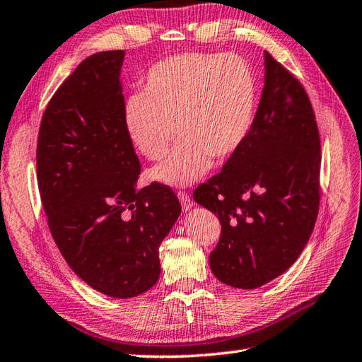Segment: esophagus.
<instances>
[{
	"label": "esophagus",
	"instance_id": "34e87169",
	"mask_svg": "<svg viewBox=\"0 0 362 362\" xmlns=\"http://www.w3.org/2000/svg\"><path fill=\"white\" fill-rule=\"evenodd\" d=\"M178 198H180V203H181V206H182V209H186V211H189V209L195 204V203L190 199V197L187 195V192H184V190H180V192H178Z\"/></svg>",
	"mask_w": 362,
	"mask_h": 362
}]
</instances>
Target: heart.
<instances>
[{
	"label": "heart",
	"mask_w": 362,
	"mask_h": 362,
	"mask_svg": "<svg viewBox=\"0 0 362 362\" xmlns=\"http://www.w3.org/2000/svg\"><path fill=\"white\" fill-rule=\"evenodd\" d=\"M259 86L251 65L235 54L186 52L155 63L142 94L128 95L124 128L133 147L160 160L175 133L180 142L153 180L187 186L243 146L252 130Z\"/></svg>",
	"instance_id": "heart-1"
}]
</instances>
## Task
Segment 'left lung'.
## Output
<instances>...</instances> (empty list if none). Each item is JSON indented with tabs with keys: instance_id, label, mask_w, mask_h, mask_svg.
<instances>
[{
	"instance_id": "1",
	"label": "left lung",
	"mask_w": 362,
	"mask_h": 362,
	"mask_svg": "<svg viewBox=\"0 0 362 362\" xmlns=\"http://www.w3.org/2000/svg\"><path fill=\"white\" fill-rule=\"evenodd\" d=\"M320 139L302 83L264 52V86L252 130L194 199L221 223L209 255L223 284L254 290L291 267L315 228Z\"/></svg>"
}]
</instances>
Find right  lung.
Returning a JSON list of instances; mask_svg holds the SVG:
<instances>
[{
    "label": "right lung",
    "mask_w": 362,
    "mask_h": 362,
    "mask_svg": "<svg viewBox=\"0 0 362 362\" xmlns=\"http://www.w3.org/2000/svg\"><path fill=\"white\" fill-rule=\"evenodd\" d=\"M124 51L85 59L47 103L37 142V178L63 259L95 291L116 299L159 279V245L181 214L159 182L136 189L141 164L124 128Z\"/></svg>",
    "instance_id": "obj_1"
}]
</instances>
